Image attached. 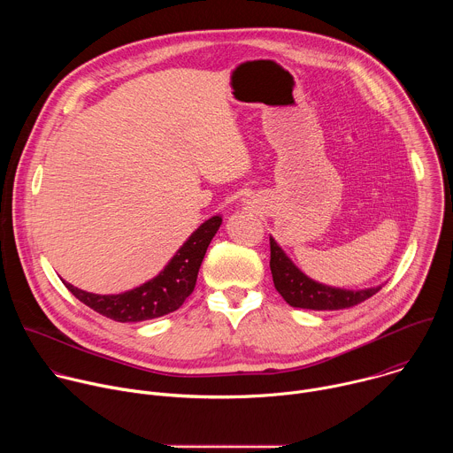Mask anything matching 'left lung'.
<instances>
[{"label": "left lung", "mask_w": 453, "mask_h": 453, "mask_svg": "<svg viewBox=\"0 0 453 453\" xmlns=\"http://www.w3.org/2000/svg\"><path fill=\"white\" fill-rule=\"evenodd\" d=\"M271 273L276 290L294 308L306 310H342L351 308L371 296L381 287L365 290H346L317 283L304 276L285 254V250L271 236Z\"/></svg>", "instance_id": "8db88e82"}]
</instances>
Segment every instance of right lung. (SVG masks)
Listing matches in <instances>:
<instances>
[{
    "mask_svg": "<svg viewBox=\"0 0 453 453\" xmlns=\"http://www.w3.org/2000/svg\"><path fill=\"white\" fill-rule=\"evenodd\" d=\"M220 224L222 217L215 215L199 226L156 278L133 290L100 296L81 290L66 281L64 285L79 301L118 322H140L166 315L175 311L196 288L204 254Z\"/></svg>",
    "mask_w": 453,
    "mask_h": 453,
    "instance_id": "1",
    "label": "right lung"
}]
</instances>
